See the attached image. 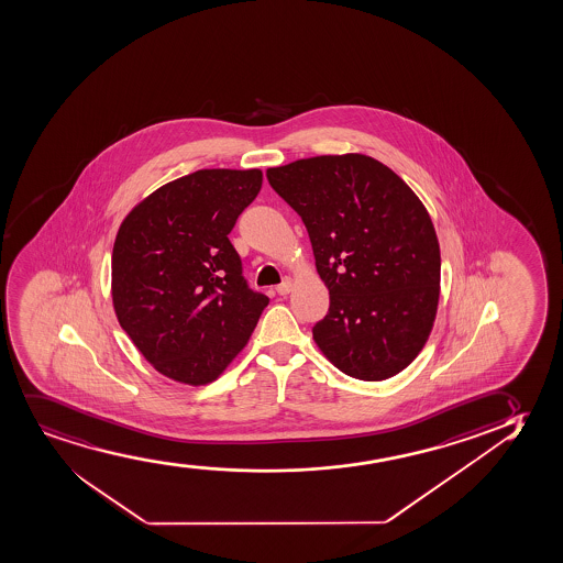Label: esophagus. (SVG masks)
I'll return each mask as SVG.
<instances>
[{
    "label": "esophagus",
    "instance_id": "esophagus-1",
    "mask_svg": "<svg viewBox=\"0 0 563 563\" xmlns=\"http://www.w3.org/2000/svg\"><path fill=\"white\" fill-rule=\"evenodd\" d=\"M291 279L285 278L284 282L276 287V291H278V295H287V292L291 291Z\"/></svg>",
    "mask_w": 563,
    "mask_h": 563
}]
</instances>
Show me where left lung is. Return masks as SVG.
I'll list each match as a JSON object with an SVG mask.
<instances>
[{
    "mask_svg": "<svg viewBox=\"0 0 563 563\" xmlns=\"http://www.w3.org/2000/svg\"><path fill=\"white\" fill-rule=\"evenodd\" d=\"M312 242L329 310L313 341L360 380H385L413 362L440 299V245L427 207L377 159H297L266 172Z\"/></svg>",
    "mask_w": 563,
    "mask_h": 563,
    "instance_id": "obj_1",
    "label": "left lung"
}]
</instances>
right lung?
I'll list each match as a JSON object with an SVG mask.
<instances>
[{"label": "right lung", "mask_w": 563, "mask_h": 563, "mask_svg": "<svg viewBox=\"0 0 563 563\" xmlns=\"http://www.w3.org/2000/svg\"><path fill=\"white\" fill-rule=\"evenodd\" d=\"M261 185L258 169H201L157 188L121 222L112 251L115 316L165 377L214 380L268 305L243 278L228 238Z\"/></svg>", "instance_id": "add662e5"}]
</instances>
